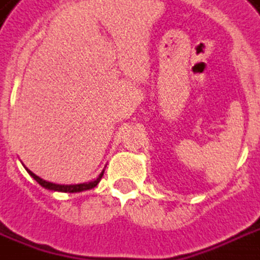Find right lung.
I'll return each mask as SVG.
<instances>
[{"mask_svg":"<svg viewBox=\"0 0 260 260\" xmlns=\"http://www.w3.org/2000/svg\"><path fill=\"white\" fill-rule=\"evenodd\" d=\"M25 170L28 172V175L36 180L38 184H41L44 189L47 190H54V191H64V193H78V191H84V190H90V189H93L95 187L99 182L102 180L103 175H104V169H103V172L99 175L97 179H94L91 182H87V183H78V184H57V183H51V182H47L44 179H41V177H38L37 175H34L31 170H28L27 167H25Z\"/></svg>","mask_w":260,"mask_h":260,"instance_id":"1","label":"right lung"}]
</instances>
